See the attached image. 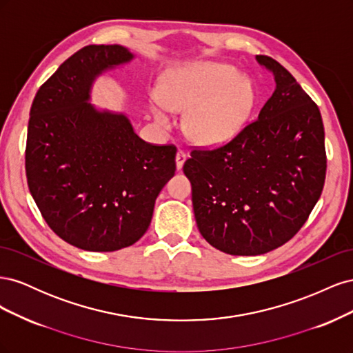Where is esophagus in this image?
<instances>
[{
    "label": "esophagus",
    "mask_w": 353,
    "mask_h": 353,
    "mask_svg": "<svg viewBox=\"0 0 353 353\" xmlns=\"http://www.w3.org/2000/svg\"><path fill=\"white\" fill-rule=\"evenodd\" d=\"M185 159H187L185 152H184V150H178V153H176V159H175L176 168H178V169L183 168V165H184V162H185Z\"/></svg>",
    "instance_id": "1"
}]
</instances>
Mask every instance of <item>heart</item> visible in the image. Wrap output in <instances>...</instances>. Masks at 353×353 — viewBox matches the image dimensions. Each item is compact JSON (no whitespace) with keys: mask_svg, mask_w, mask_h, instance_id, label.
Wrapping results in <instances>:
<instances>
[{"mask_svg":"<svg viewBox=\"0 0 353 353\" xmlns=\"http://www.w3.org/2000/svg\"><path fill=\"white\" fill-rule=\"evenodd\" d=\"M237 70L216 63H200L170 73L159 88L152 112L159 125L172 126L169 110L190 112L185 131L203 145H219L236 135L253 105L249 82Z\"/></svg>","mask_w":353,"mask_h":353,"instance_id":"obj_1","label":"heart"}]
</instances>
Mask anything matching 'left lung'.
Here are the masks:
<instances>
[{"instance_id": "left-lung-1", "label": "left lung", "mask_w": 353, "mask_h": 353, "mask_svg": "<svg viewBox=\"0 0 353 353\" xmlns=\"http://www.w3.org/2000/svg\"><path fill=\"white\" fill-rule=\"evenodd\" d=\"M256 60L275 81L258 119L225 145L194 148L183 168L203 239L234 256L290 240L321 196L327 170L318 105L279 61Z\"/></svg>"}]
</instances>
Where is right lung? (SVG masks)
<instances>
[{"mask_svg":"<svg viewBox=\"0 0 353 353\" xmlns=\"http://www.w3.org/2000/svg\"><path fill=\"white\" fill-rule=\"evenodd\" d=\"M132 59L122 46L83 47L41 85L30 108L29 191L48 227L82 250L140 240L176 169L175 145L145 143L123 113L90 103L95 78Z\"/></svg>","mask_w":353,"mask_h":353,"instance_id":"1","label":"right lung"}]
</instances>
